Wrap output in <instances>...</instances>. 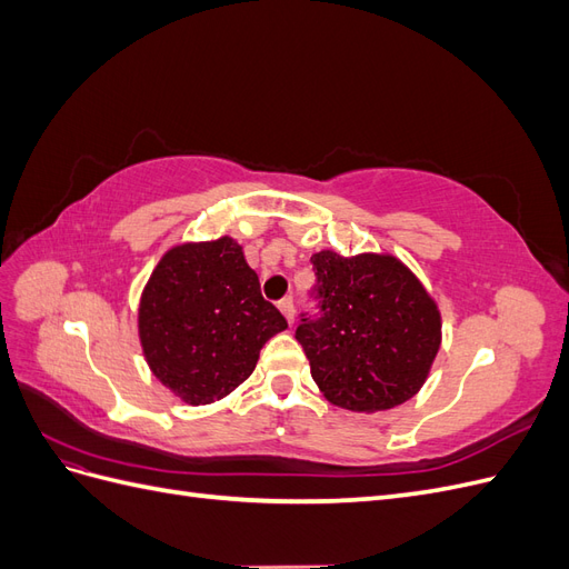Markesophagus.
Segmentation results:
<instances>
[{"instance_id": "esophagus-1", "label": "esophagus", "mask_w": 569, "mask_h": 569, "mask_svg": "<svg viewBox=\"0 0 569 569\" xmlns=\"http://www.w3.org/2000/svg\"><path fill=\"white\" fill-rule=\"evenodd\" d=\"M278 308L282 311V316L287 318V322L291 325L295 322V301H291V297H287V299H282L280 303H278Z\"/></svg>"}]
</instances>
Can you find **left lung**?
<instances>
[{"label": "left lung", "mask_w": 569, "mask_h": 569, "mask_svg": "<svg viewBox=\"0 0 569 569\" xmlns=\"http://www.w3.org/2000/svg\"><path fill=\"white\" fill-rule=\"evenodd\" d=\"M320 318L297 327L311 375L332 406L377 412L416 396L441 347L435 297L393 253L311 256Z\"/></svg>", "instance_id": "left-lung-1"}]
</instances>
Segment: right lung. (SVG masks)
<instances>
[{
	"mask_svg": "<svg viewBox=\"0 0 569 569\" xmlns=\"http://www.w3.org/2000/svg\"><path fill=\"white\" fill-rule=\"evenodd\" d=\"M287 320L261 297L242 244L170 247L151 270L137 308V335L149 370L187 406L226 399L253 372L263 343Z\"/></svg>",
	"mask_w": 569,
	"mask_h": 569,
	"instance_id": "obj_1",
	"label": "right lung"
}]
</instances>
